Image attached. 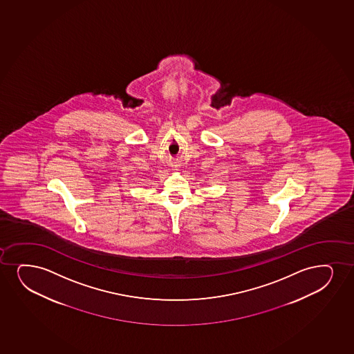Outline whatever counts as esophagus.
<instances>
[{"label":"esophagus","mask_w":354,"mask_h":354,"mask_svg":"<svg viewBox=\"0 0 354 354\" xmlns=\"http://www.w3.org/2000/svg\"><path fill=\"white\" fill-rule=\"evenodd\" d=\"M174 168H178V167L175 166Z\"/></svg>","instance_id":"1"}]
</instances>
